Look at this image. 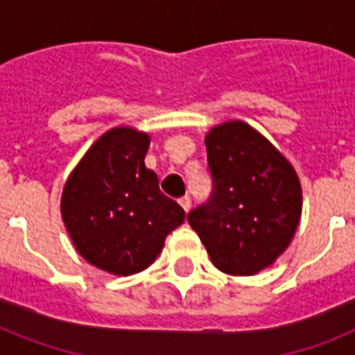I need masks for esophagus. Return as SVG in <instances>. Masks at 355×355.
<instances>
[{
  "label": "esophagus",
  "instance_id": "esophagus-1",
  "mask_svg": "<svg viewBox=\"0 0 355 355\" xmlns=\"http://www.w3.org/2000/svg\"><path fill=\"white\" fill-rule=\"evenodd\" d=\"M178 202H180V206L184 208V211H189V208H191V197H189V195H184V197H180V199H178Z\"/></svg>",
  "mask_w": 355,
  "mask_h": 355
}]
</instances>
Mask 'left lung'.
I'll list each match as a JSON object with an SVG mask.
<instances>
[{"label": "left lung", "mask_w": 355, "mask_h": 355, "mask_svg": "<svg viewBox=\"0 0 355 355\" xmlns=\"http://www.w3.org/2000/svg\"><path fill=\"white\" fill-rule=\"evenodd\" d=\"M210 199L188 214L217 269L247 276L269 267L291 243L302 214L293 166L243 121L206 136Z\"/></svg>", "instance_id": "1"}]
</instances>
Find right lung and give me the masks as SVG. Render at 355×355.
Masks as SVG:
<instances>
[{"label": "right lung", "instance_id": "obj_1", "mask_svg": "<svg viewBox=\"0 0 355 355\" xmlns=\"http://www.w3.org/2000/svg\"><path fill=\"white\" fill-rule=\"evenodd\" d=\"M149 134L118 127L103 134L62 191V219L75 248L97 269L128 276L147 269L186 211L145 167Z\"/></svg>", "mask_w": 355, "mask_h": 355}]
</instances>
